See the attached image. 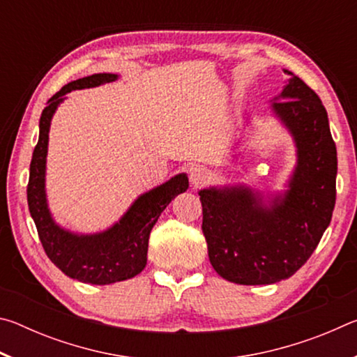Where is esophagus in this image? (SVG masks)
<instances>
[{"label":"esophagus","mask_w":357,"mask_h":357,"mask_svg":"<svg viewBox=\"0 0 357 357\" xmlns=\"http://www.w3.org/2000/svg\"><path fill=\"white\" fill-rule=\"evenodd\" d=\"M189 174H190V183L193 184V187H202L206 183H209V179H211L209 170H206V168L200 167V165L192 167Z\"/></svg>","instance_id":"1"}]
</instances>
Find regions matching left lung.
<instances>
[{"label": "left lung", "mask_w": 357, "mask_h": 357, "mask_svg": "<svg viewBox=\"0 0 357 357\" xmlns=\"http://www.w3.org/2000/svg\"><path fill=\"white\" fill-rule=\"evenodd\" d=\"M273 104L298 146L289 189L271 206L247 187L200 190L202 229L215 273L239 285H271L310 258L335 206L337 149L318 94L296 77ZM281 102H279L278 100Z\"/></svg>", "instance_id": "1"}]
</instances>
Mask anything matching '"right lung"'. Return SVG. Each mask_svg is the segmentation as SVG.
<instances>
[{
    "mask_svg": "<svg viewBox=\"0 0 357 357\" xmlns=\"http://www.w3.org/2000/svg\"><path fill=\"white\" fill-rule=\"evenodd\" d=\"M116 78L118 75L114 74H94L78 78L66 84L48 100L40 114L39 142L29 165L26 187L29 213L47 257L70 279L93 285L128 280L142 273L148 259L151 229L168 203L189 187L185 174H178L138 198L116 225L91 236H78L53 222L45 200V157L53 113L63 102L64 94L74 89L99 86Z\"/></svg>",
    "mask_w": 357,
    "mask_h": 357,
    "instance_id": "1",
    "label": "right lung"
}]
</instances>
